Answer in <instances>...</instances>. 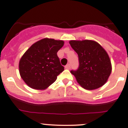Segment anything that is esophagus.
Segmentation results:
<instances>
[{
  "label": "esophagus",
  "instance_id": "34e87169",
  "mask_svg": "<svg viewBox=\"0 0 128 128\" xmlns=\"http://www.w3.org/2000/svg\"><path fill=\"white\" fill-rule=\"evenodd\" d=\"M65 68L67 69V70H70V69L71 68V65H70V64H67V65L65 66Z\"/></svg>",
  "mask_w": 128,
  "mask_h": 128
}]
</instances>
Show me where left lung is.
Masks as SVG:
<instances>
[{
  "instance_id": "8db88e82",
  "label": "left lung",
  "mask_w": 128,
  "mask_h": 128,
  "mask_svg": "<svg viewBox=\"0 0 128 128\" xmlns=\"http://www.w3.org/2000/svg\"><path fill=\"white\" fill-rule=\"evenodd\" d=\"M70 44L79 60L78 70L71 71L77 82L87 90L103 86L112 72L111 61L104 48L92 40H71Z\"/></svg>"
}]
</instances>
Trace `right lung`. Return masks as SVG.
Segmentation results:
<instances>
[{
    "instance_id": "right-lung-1",
    "label": "right lung",
    "mask_w": 128,
    "mask_h": 128,
    "mask_svg": "<svg viewBox=\"0 0 128 128\" xmlns=\"http://www.w3.org/2000/svg\"><path fill=\"white\" fill-rule=\"evenodd\" d=\"M64 43L62 40L44 38L25 52L20 60L19 71L27 86L43 90L57 80V76L64 70L57 54Z\"/></svg>"
}]
</instances>
